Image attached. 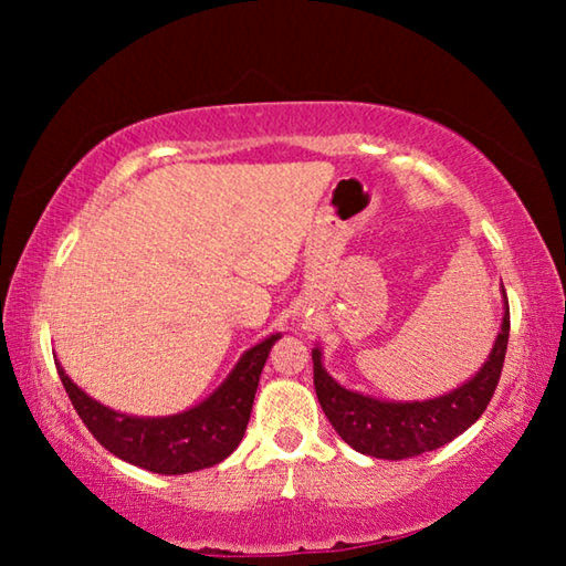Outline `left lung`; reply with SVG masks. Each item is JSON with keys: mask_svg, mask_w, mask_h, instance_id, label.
Returning <instances> with one entry per match:
<instances>
[{"mask_svg": "<svg viewBox=\"0 0 566 566\" xmlns=\"http://www.w3.org/2000/svg\"><path fill=\"white\" fill-rule=\"evenodd\" d=\"M510 342V304L490 359L476 377L444 397L427 401H379L339 387L312 349L314 389L329 424L352 449L377 459H409L444 447L484 415L494 397Z\"/></svg>", "mask_w": 566, "mask_h": 566, "instance_id": "left-lung-1", "label": "left lung"}]
</instances>
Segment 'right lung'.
<instances>
[{
    "label": "right lung",
    "mask_w": 566,
    "mask_h": 566,
    "mask_svg": "<svg viewBox=\"0 0 566 566\" xmlns=\"http://www.w3.org/2000/svg\"><path fill=\"white\" fill-rule=\"evenodd\" d=\"M276 339L280 337L274 334L244 352L224 385L202 405L185 415L161 419L127 417L102 407L64 375L60 364H56V371L76 415L104 449L155 474H187L219 464L242 442L256 385Z\"/></svg>",
    "instance_id": "1"
}]
</instances>
